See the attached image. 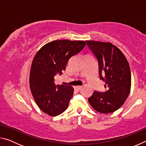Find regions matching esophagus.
Wrapping results in <instances>:
<instances>
[{"mask_svg": "<svg viewBox=\"0 0 146 146\" xmlns=\"http://www.w3.org/2000/svg\"><path fill=\"white\" fill-rule=\"evenodd\" d=\"M82 88V86H76V87H75L76 90H78V91H80Z\"/></svg>", "mask_w": 146, "mask_h": 146, "instance_id": "34e87169", "label": "esophagus"}]
</instances>
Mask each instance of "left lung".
Listing matches in <instances>:
<instances>
[{
  "label": "left lung",
  "instance_id": "8db88e82",
  "mask_svg": "<svg viewBox=\"0 0 146 146\" xmlns=\"http://www.w3.org/2000/svg\"><path fill=\"white\" fill-rule=\"evenodd\" d=\"M97 58L100 80L105 82L104 92L94 91L88 98L98 112L110 113L122 106L129 95L131 76L129 63L117 46L110 42L86 40Z\"/></svg>",
  "mask_w": 146,
  "mask_h": 146
}]
</instances>
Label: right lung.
<instances>
[{"label":"right lung","instance_id":"obj_1","mask_svg":"<svg viewBox=\"0 0 146 146\" xmlns=\"http://www.w3.org/2000/svg\"><path fill=\"white\" fill-rule=\"evenodd\" d=\"M85 46L83 40H57L46 44L36 53L31 64L29 86L35 101L44 113L55 117L68 108L74 89L70 86H56L54 76L61 75L69 59Z\"/></svg>","mask_w":146,"mask_h":146}]
</instances>
